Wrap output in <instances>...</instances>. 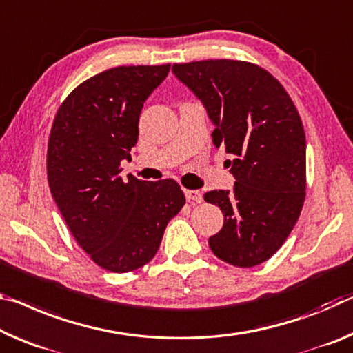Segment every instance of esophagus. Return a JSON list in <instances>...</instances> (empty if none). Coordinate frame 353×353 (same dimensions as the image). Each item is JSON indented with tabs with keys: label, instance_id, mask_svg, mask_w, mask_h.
I'll use <instances>...</instances> for the list:
<instances>
[{
	"label": "esophagus",
	"instance_id": "obj_1",
	"mask_svg": "<svg viewBox=\"0 0 353 353\" xmlns=\"http://www.w3.org/2000/svg\"><path fill=\"white\" fill-rule=\"evenodd\" d=\"M185 198L188 203H203V193L198 190H185Z\"/></svg>",
	"mask_w": 353,
	"mask_h": 353
}]
</instances>
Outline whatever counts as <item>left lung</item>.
<instances>
[{"mask_svg": "<svg viewBox=\"0 0 353 353\" xmlns=\"http://www.w3.org/2000/svg\"><path fill=\"white\" fill-rule=\"evenodd\" d=\"M172 72L204 103L212 141L232 155L234 190L204 194L225 215L209 239L216 257L254 267L276 253L305 203L306 138L292 99L262 67L234 59L174 64Z\"/></svg>", "mask_w": 353, "mask_h": 353, "instance_id": "8db88e82", "label": "left lung"}]
</instances>
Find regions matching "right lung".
Instances as JSON below:
<instances>
[{"instance_id":"obj_1","label":"right lung","mask_w":353,"mask_h":353,"mask_svg":"<svg viewBox=\"0 0 353 353\" xmlns=\"http://www.w3.org/2000/svg\"><path fill=\"white\" fill-rule=\"evenodd\" d=\"M170 67L121 65L91 77L61 103L50 132V192L78 245L108 272L148 264L185 204L172 179L119 176L138 141L143 105Z\"/></svg>"}]
</instances>
